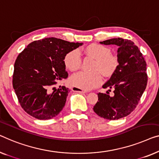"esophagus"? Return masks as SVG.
Returning <instances> with one entry per match:
<instances>
[{
  "instance_id": "esophagus-1",
  "label": "esophagus",
  "mask_w": 159,
  "mask_h": 159,
  "mask_svg": "<svg viewBox=\"0 0 159 159\" xmlns=\"http://www.w3.org/2000/svg\"><path fill=\"white\" fill-rule=\"evenodd\" d=\"M72 90L74 91V92H77V93H87L86 90H83V89L77 88V87H72Z\"/></svg>"
}]
</instances>
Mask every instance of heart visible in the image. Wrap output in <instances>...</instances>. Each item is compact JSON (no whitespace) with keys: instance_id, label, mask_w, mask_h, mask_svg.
<instances>
[{"instance_id":"heart-1","label":"heart","mask_w":159,"mask_h":159,"mask_svg":"<svg viewBox=\"0 0 159 159\" xmlns=\"http://www.w3.org/2000/svg\"><path fill=\"white\" fill-rule=\"evenodd\" d=\"M85 54L95 59L92 70L93 72H80L70 77V84L77 88L89 90L98 87L102 82L100 73L106 77H110L118 70L119 59L116 55L110 54L107 47L92 43L83 49ZM64 63L66 67L72 72H75L81 67L82 59L77 50H72L65 54Z\"/></svg>"}]
</instances>
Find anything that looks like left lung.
<instances>
[{
  "label": "left lung",
  "instance_id": "8db88e82",
  "mask_svg": "<svg viewBox=\"0 0 159 159\" xmlns=\"http://www.w3.org/2000/svg\"><path fill=\"white\" fill-rule=\"evenodd\" d=\"M100 43L118 46L119 66L102 86L113 89L114 95H107L111 89L107 94L99 93L98 101L93 110L101 118L118 120L130 114L139 104L148 81L146 62L139 47L130 40L116 38Z\"/></svg>",
  "mask_w": 159,
  "mask_h": 159
}]
</instances>
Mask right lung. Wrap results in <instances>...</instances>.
I'll return each mask as SVG.
<instances>
[{
  "instance_id": "obj_1",
  "label": "right lung",
  "mask_w": 159,
  "mask_h": 159,
  "mask_svg": "<svg viewBox=\"0 0 159 159\" xmlns=\"http://www.w3.org/2000/svg\"><path fill=\"white\" fill-rule=\"evenodd\" d=\"M82 43L60 39L34 41L18 54L14 64L13 87L25 112L39 120H49L63 109L70 89L64 86L52 93L59 80L68 77L64 57Z\"/></svg>"
}]
</instances>
